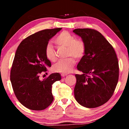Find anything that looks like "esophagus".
<instances>
[{"mask_svg":"<svg viewBox=\"0 0 129 129\" xmlns=\"http://www.w3.org/2000/svg\"><path fill=\"white\" fill-rule=\"evenodd\" d=\"M67 75V74H65V73H62V74H61V76H62V77H65V76H66Z\"/></svg>","mask_w":129,"mask_h":129,"instance_id":"obj_1","label":"esophagus"}]
</instances>
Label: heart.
Returning <instances> with one entry per match:
<instances>
[{
  "label": "heart",
  "instance_id": "obj_1",
  "mask_svg": "<svg viewBox=\"0 0 129 129\" xmlns=\"http://www.w3.org/2000/svg\"><path fill=\"white\" fill-rule=\"evenodd\" d=\"M54 43L57 46L66 47L67 56H73L76 58H80L82 57L85 52L86 47L84 41L76 39V37L69 32H61L54 39ZM45 56L50 61H55V50L51 44H48L45 47ZM75 64V58L72 57H69L58 60L52 67V69L56 72L67 73L72 70Z\"/></svg>",
  "mask_w": 129,
  "mask_h": 129
}]
</instances>
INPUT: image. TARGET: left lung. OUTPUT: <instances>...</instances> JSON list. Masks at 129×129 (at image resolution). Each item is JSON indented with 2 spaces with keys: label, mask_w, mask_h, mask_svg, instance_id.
I'll return each mask as SVG.
<instances>
[{
  "label": "left lung",
  "mask_w": 129,
  "mask_h": 129,
  "mask_svg": "<svg viewBox=\"0 0 129 129\" xmlns=\"http://www.w3.org/2000/svg\"><path fill=\"white\" fill-rule=\"evenodd\" d=\"M85 44V54L77 65L82 75H76V100L81 105L94 108L108 102L118 81V61L114 48L104 36L90 28L73 31Z\"/></svg>",
  "instance_id": "8db88e82"
}]
</instances>
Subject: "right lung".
<instances>
[{
  "label": "right lung",
  "instance_id": "right-lung-1",
  "mask_svg": "<svg viewBox=\"0 0 129 129\" xmlns=\"http://www.w3.org/2000/svg\"><path fill=\"white\" fill-rule=\"evenodd\" d=\"M61 29H44L31 35L21 41L15 53L10 80L17 100L30 110H44L53 101L52 85L61 80L60 75L52 73L43 80L39 76L51 66L45 56V47Z\"/></svg>",
  "mask_w": 129,
  "mask_h": 129
}]
</instances>
